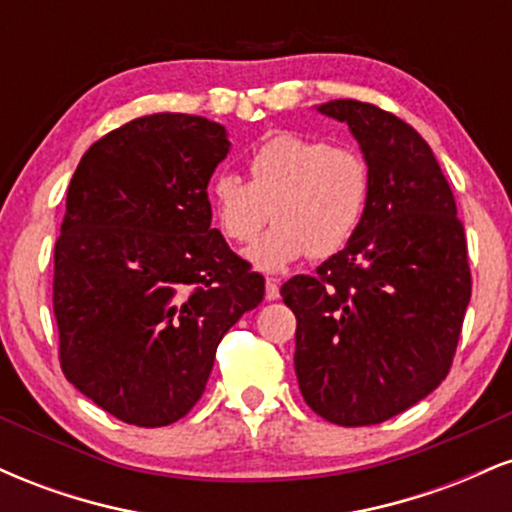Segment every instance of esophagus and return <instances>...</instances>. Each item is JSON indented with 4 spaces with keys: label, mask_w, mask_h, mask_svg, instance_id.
<instances>
[{
    "label": "esophagus",
    "mask_w": 512,
    "mask_h": 512,
    "mask_svg": "<svg viewBox=\"0 0 512 512\" xmlns=\"http://www.w3.org/2000/svg\"><path fill=\"white\" fill-rule=\"evenodd\" d=\"M264 298L267 301H276L279 298V286H276L274 279H267V284H264Z\"/></svg>",
    "instance_id": "obj_1"
}]
</instances>
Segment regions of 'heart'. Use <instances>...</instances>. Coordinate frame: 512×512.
<instances>
[{
    "instance_id": "b5f03b06",
    "label": "heart",
    "mask_w": 512,
    "mask_h": 512,
    "mask_svg": "<svg viewBox=\"0 0 512 512\" xmlns=\"http://www.w3.org/2000/svg\"><path fill=\"white\" fill-rule=\"evenodd\" d=\"M250 180L219 173L209 182V204L223 238L248 245L269 209L276 226L248 255L264 272H281L313 255H337L354 240L370 199L368 161L349 146L281 132L255 146Z\"/></svg>"
}]
</instances>
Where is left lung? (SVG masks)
Wrapping results in <instances>:
<instances>
[{
	"mask_svg": "<svg viewBox=\"0 0 512 512\" xmlns=\"http://www.w3.org/2000/svg\"><path fill=\"white\" fill-rule=\"evenodd\" d=\"M370 168V199L349 245L281 286L296 315V378L315 414L383 424L443 383L472 298L467 238L431 146L378 105L330 101Z\"/></svg>",
	"mask_w": 512,
	"mask_h": 512,
	"instance_id": "obj_1",
	"label": "left lung"
}]
</instances>
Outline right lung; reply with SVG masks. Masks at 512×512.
Listing matches in <instances>:
<instances>
[{
  "label": "right lung",
  "instance_id": "obj_1",
  "mask_svg": "<svg viewBox=\"0 0 512 512\" xmlns=\"http://www.w3.org/2000/svg\"><path fill=\"white\" fill-rule=\"evenodd\" d=\"M226 129L156 113L81 156L55 243L60 366L125 424L182 419L207 387L216 346L264 298V276L211 228L207 185Z\"/></svg>",
  "mask_w": 512,
  "mask_h": 512
}]
</instances>
